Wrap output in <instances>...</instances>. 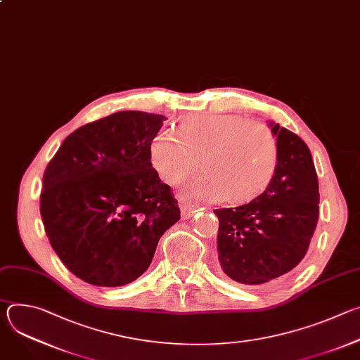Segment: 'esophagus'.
<instances>
[{"mask_svg": "<svg viewBox=\"0 0 360 360\" xmlns=\"http://www.w3.org/2000/svg\"><path fill=\"white\" fill-rule=\"evenodd\" d=\"M178 202H179V208H181V212H182V218L184 219H188L193 215V212H196V207L195 205L188 200L185 196H179L178 198Z\"/></svg>", "mask_w": 360, "mask_h": 360, "instance_id": "1", "label": "esophagus"}]
</instances>
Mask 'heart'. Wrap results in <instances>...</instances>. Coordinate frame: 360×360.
<instances>
[{"mask_svg": "<svg viewBox=\"0 0 360 360\" xmlns=\"http://www.w3.org/2000/svg\"><path fill=\"white\" fill-rule=\"evenodd\" d=\"M153 168L169 184H178L202 167L188 191L200 199L248 202L271 184L279 161L274 132L261 122L233 114L192 115L181 121L178 135L160 131L149 146Z\"/></svg>", "mask_w": 360, "mask_h": 360, "instance_id": "b5f03b06", "label": "heart"}]
</instances>
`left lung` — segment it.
Listing matches in <instances>:
<instances>
[{
    "mask_svg": "<svg viewBox=\"0 0 360 360\" xmlns=\"http://www.w3.org/2000/svg\"><path fill=\"white\" fill-rule=\"evenodd\" d=\"M279 161L268 188L249 203L215 210L224 274L262 285L292 271L309 248L319 218V182L311 150L292 131L271 124Z\"/></svg>",
    "mask_w": 360,
    "mask_h": 360,
    "instance_id": "obj_1",
    "label": "left lung"
}]
</instances>
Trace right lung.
I'll return each mask as SVG.
<instances>
[{
  "label": "right lung",
  "instance_id": "add662e5",
  "mask_svg": "<svg viewBox=\"0 0 360 360\" xmlns=\"http://www.w3.org/2000/svg\"><path fill=\"white\" fill-rule=\"evenodd\" d=\"M165 120L120 111L89 122L65 138L45 168V233L68 271L86 283L121 286L139 278L181 218L149 157Z\"/></svg>",
  "mask_w": 360,
  "mask_h": 360
}]
</instances>
